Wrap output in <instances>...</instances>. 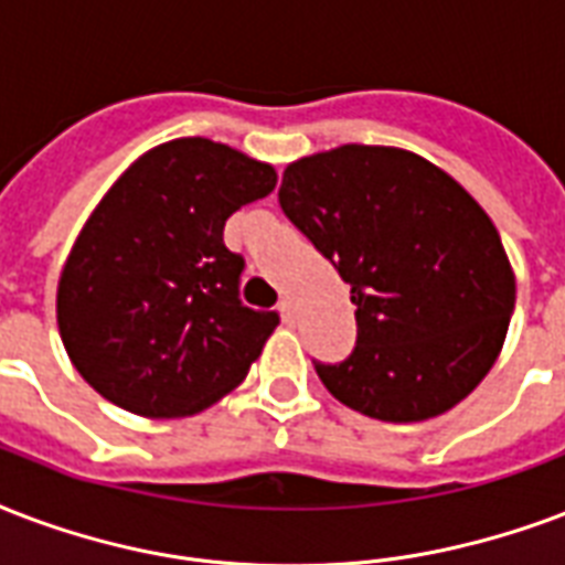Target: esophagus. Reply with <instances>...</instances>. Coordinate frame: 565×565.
<instances>
[{
	"instance_id": "34e87169",
	"label": "esophagus",
	"mask_w": 565,
	"mask_h": 565,
	"mask_svg": "<svg viewBox=\"0 0 565 565\" xmlns=\"http://www.w3.org/2000/svg\"><path fill=\"white\" fill-rule=\"evenodd\" d=\"M278 313H281V320L287 322V326H292V320H296V308H292L290 299L278 301Z\"/></svg>"
}]
</instances>
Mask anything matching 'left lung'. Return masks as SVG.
<instances>
[{
  "instance_id": "left-lung-1",
  "label": "left lung",
  "mask_w": 565,
  "mask_h": 565,
  "mask_svg": "<svg viewBox=\"0 0 565 565\" xmlns=\"http://www.w3.org/2000/svg\"><path fill=\"white\" fill-rule=\"evenodd\" d=\"M284 215L350 284L359 338L313 364L361 415H445L492 370L515 308L498 227L447 171L403 148L340 145L284 168Z\"/></svg>"
}]
</instances>
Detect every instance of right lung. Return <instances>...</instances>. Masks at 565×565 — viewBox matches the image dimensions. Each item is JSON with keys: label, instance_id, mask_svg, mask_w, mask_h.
I'll use <instances>...</instances> for the list:
<instances>
[{"label": "right lung", "instance_id": "1", "mask_svg": "<svg viewBox=\"0 0 565 565\" xmlns=\"http://www.w3.org/2000/svg\"><path fill=\"white\" fill-rule=\"evenodd\" d=\"M275 183L269 162L201 136L141 153L111 183L55 296L64 350L100 397L141 417H186L243 382L278 313L239 301L245 260L222 231Z\"/></svg>", "mask_w": 565, "mask_h": 565}]
</instances>
